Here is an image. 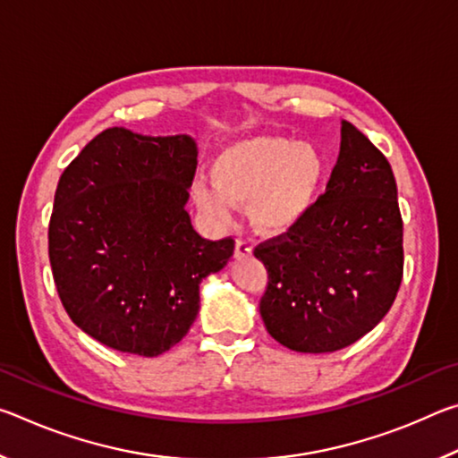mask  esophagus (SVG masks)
I'll use <instances>...</instances> for the list:
<instances>
[{
	"label": "esophagus",
	"mask_w": 458,
	"mask_h": 458,
	"mask_svg": "<svg viewBox=\"0 0 458 458\" xmlns=\"http://www.w3.org/2000/svg\"><path fill=\"white\" fill-rule=\"evenodd\" d=\"M252 254V246L250 242H246V240H236V246H234V257L236 259H246Z\"/></svg>",
	"instance_id": "obj_1"
}]
</instances>
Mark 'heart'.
Masks as SVG:
<instances>
[{"instance_id":"b5f03b06","label":"heart","mask_w":458,"mask_h":458,"mask_svg":"<svg viewBox=\"0 0 458 458\" xmlns=\"http://www.w3.org/2000/svg\"><path fill=\"white\" fill-rule=\"evenodd\" d=\"M210 177L212 183L191 182V198L201 212L228 220L232 206H246L259 234L278 236L311 214L323 188L325 157L311 143L252 135L222 147Z\"/></svg>"}]
</instances>
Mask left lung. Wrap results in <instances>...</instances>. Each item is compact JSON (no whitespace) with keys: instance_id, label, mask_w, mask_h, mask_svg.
<instances>
[{"instance_id":"1","label":"left lung","mask_w":458,"mask_h":458,"mask_svg":"<svg viewBox=\"0 0 458 458\" xmlns=\"http://www.w3.org/2000/svg\"><path fill=\"white\" fill-rule=\"evenodd\" d=\"M254 257L268 270L262 321L293 352L344 350L390 311L404 267L398 188L352 123L341 121L337 164L311 214Z\"/></svg>"}]
</instances>
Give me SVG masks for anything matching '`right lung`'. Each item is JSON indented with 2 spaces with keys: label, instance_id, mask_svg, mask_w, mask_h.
<instances>
[{
  "label": "right lung",
  "instance_id": "obj_1",
  "mask_svg": "<svg viewBox=\"0 0 458 458\" xmlns=\"http://www.w3.org/2000/svg\"><path fill=\"white\" fill-rule=\"evenodd\" d=\"M191 135L111 127L60 175L48 254L62 305L79 327L123 353L157 358L188 335L199 283L220 273L234 240L191 226Z\"/></svg>",
  "mask_w": 458,
  "mask_h": 458
}]
</instances>
